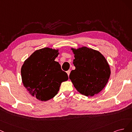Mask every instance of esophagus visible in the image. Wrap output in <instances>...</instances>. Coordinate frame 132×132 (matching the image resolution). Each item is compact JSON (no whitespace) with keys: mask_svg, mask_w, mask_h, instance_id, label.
Returning a JSON list of instances; mask_svg holds the SVG:
<instances>
[{"mask_svg":"<svg viewBox=\"0 0 132 132\" xmlns=\"http://www.w3.org/2000/svg\"><path fill=\"white\" fill-rule=\"evenodd\" d=\"M67 75H68V76H69V75H70V72H71V71L70 70H68L67 72Z\"/></svg>","mask_w":132,"mask_h":132,"instance_id":"obj_1","label":"esophagus"}]
</instances>
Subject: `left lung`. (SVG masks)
Here are the masks:
<instances>
[{
  "instance_id": "left-lung-1",
  "label": "left lung",
  "mask_w": 132,
  "mask_h": 132,
  "mask_svg": "<svg viewBox=\"0 0 132 132\" xmlns=\"http://www.w3.org/2000/svg\"><path fill=\"white\" fill-rule=\"evenodd\" d=\"M76 69L69 78L79 93L86 96L97 94L104 88L109 79L111 70L105 57L99 51L82 46L71 48Z\"/></svg>"
}]
</instances>
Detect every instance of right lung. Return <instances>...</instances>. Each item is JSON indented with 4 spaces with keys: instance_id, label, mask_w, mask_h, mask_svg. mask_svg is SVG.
Returning a JSON list of instances; mask_svg holds the SVG:
<instances>
[{
    "instance_id": "right-lung-1",
    "label": "right lung",
    "mask_w": 132,
    "mask_h": 132,
    "mask_svg": "<svg viewBox=\"0 0 132 132\" xmlns=\"http://www.w3.org/2000/svg\"><path fill=\"white\" fill-rule=\"evenodd\" d=\"M59 49L44 48L36 50L23 62L21 73L23 86L38 100L46 101L53 98L62 82L69 79L55 59Z\"/></svg>"
}]
</instances>
